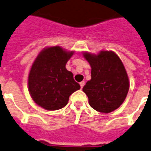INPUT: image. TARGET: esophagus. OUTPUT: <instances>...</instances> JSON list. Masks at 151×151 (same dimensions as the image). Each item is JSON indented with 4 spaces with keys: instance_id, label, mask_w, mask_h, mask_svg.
<instances>
[{
    "instance_id": "obj_1",
    "label": "esophagus",
    "mask_w": 151,
    "mask_h": 151,
    "mask_svg": "<svg viewBox=\"0 0 151 151\" xmlns=\"http://www.w3.org/2000/svg\"><path fill=\"white\" fill-rule=\"evenodd\" d=\"M84 84H85V83H84L83 81V82H81V83H80V87H81V88H83Z\"/></svg>"
}]
</instances>
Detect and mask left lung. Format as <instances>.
Wrapping results in <instances>:
<instances>
[{"instance_id":"left-lung-1","label":"left lung","mask_w":151,"mask_h":151,"mask_svg":"<svg viewBox=\"0 0 151 151\" xmlns=\"http://www.w3.org/2000/svg\"><path fill=\"white\" fill-rule=\"evenodd\" d=\"M91 70V80L83 91L89 105L99 112L109 113L117 109L127 97L129 78L122 60L113 51L102 50L98 54L85 52Z\"/></svg>"}]
</instances>
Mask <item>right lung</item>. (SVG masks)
<instances>
[{
	"mask_svg": "<svg viewBox=\"0 0 151 151\" xmlns=\"http://www.w3.org/2000/svg\"><path fill=\"white\" fill-rule=\"evenodd\" d=\"M73 53L52 46L38 54L28 77L29 92L37 105L48 111L61 109L72 93L80 89L73 74L65 67Z\"/></svg>",
	"mask_w": 151,
	"mask_h": 151,
	"instance_id": "right-lung-1",
	"label": "right lung"
}]
</instances>
